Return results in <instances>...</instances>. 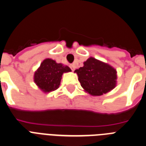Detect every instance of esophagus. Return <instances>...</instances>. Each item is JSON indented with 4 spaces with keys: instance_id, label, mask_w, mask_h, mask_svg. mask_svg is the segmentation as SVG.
<instances>
[{
    "instance_id": "obj_1",
    "label": "esophagus",
    "mask_w": 146,
    "mask_h": 146,
    "mask_svg": "<svg viewBox=\"0 0 146 146\" xmlns=\"http://www.w3.org/2000/svg\"><path fill=\"white\" fill-rule=\"evenodd\" d=\"M70 68H71L72 71H74V70H75V68H76V67H75L74 65H70Z\"/></svg>"
}]
</instances>
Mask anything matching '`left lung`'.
<instances>
[{"mask_svg":"<svg viewBox=\"0 0 146 146\" xmlns=\"http://www.w3.org/2000/svg\"><path fill=\"white\" fill-rule=\"evenodd\" d=\"M75 73L83 89L92 96L106 94L116 86V70L94 57H89Z\"/></svg>","mask_w":146,"mask_h":146,"instance_id":"8db88e82","label":"left lung"}]
</instances>
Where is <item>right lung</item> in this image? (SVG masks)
<instances>
[{"label": "right lung", "instance_id": "obj_1", "mask_svg": "<svg viewBox=\"0 0 146 146\" xmlns=\"http://www.w3.org/2000/svg\"><path fill=\"white\" fill-rule=\"evenodd\" d=\"M70 71L68 66L57 63L52 59H45L35 72L34 82L44 92H50L58 89L62 74Z\"/></svg>", "mask_w": 146, "mask_h": 146}]
</instances>
